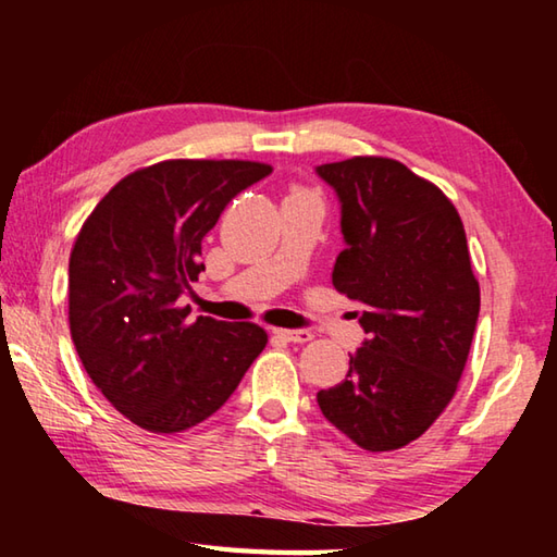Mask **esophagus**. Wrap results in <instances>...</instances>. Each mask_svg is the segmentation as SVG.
<instances>
[{"instance_id": "34e87169", "label": "esophagus", "mask_w": 557, "mask_h": 557, "mask_svg": "<svg viewBox=\"0 0 557 557\" xmlns=\"http://www.w3.org/2000/svg\"><path fill=\"white\" fill-rule=\"evenodd\" d=\"M272 334L285 338V342H289V344L312 342V332H307V329H272Z\"/></svg>"}]
</instances>
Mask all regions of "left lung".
<instances>
[{
	"instance_id": "obj_1",
	"label": "left lung",
	"mask_w": 557,
	"mask_h": 557,
	"mask_svg": "<svg viewBox=\"0 0 557 557\" xmlns=\"http://www.w3.org/2000/svg\"><path fill=\"white\" fill-rule=\"evenodd\" d=\"M342 206L332 282L363 305L346 381L319 391L324 418L369 451L400 449L447 408L479 319L465 225L435 184L385 157L317 166Z\"/></svg>"
}]
</instances>
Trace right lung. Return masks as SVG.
Instances as JSON below:
<instances>
[{"instance_id": "obj_1", "label": "right lung", "mask_w": 557, "mask_h": 557, "mask_svg": "<svg viewBox=\"0 0 557 557\" xmlns=\"http://www.w3.org/2000/svg\"><path fill=\"white\" fill-rule=\"evenodd\" d=\"M272 172L238 159H169L110 188L75 238L69 322L90 381L125 418L172 435L221 408L268 344L250 322L199 317L178 297L201 240L243 188Z\"/></svg>"}]
</instances>
